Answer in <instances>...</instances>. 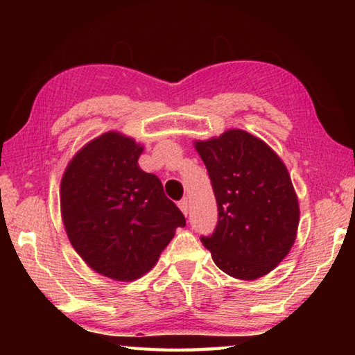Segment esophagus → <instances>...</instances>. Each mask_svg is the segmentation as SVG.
Returning <instances> with one entry per match:
<instances>
[{
	"label": "esophagus",
	"mask_w": 355,
	"mask_h": 355,
	"mask_svg": "<svg viewBox=\"0 0 355 355\" xmlns=\"http://www.w3.org/2000/svg\"><path fill=\"white\" fill-rule=\"evenodd\" d=\"M178 208L182 209V213H183L184 216H188V213H189V203H188V200H186V199L180 200V202H178Z\"/></svg>",
	"instance_id": "1"
}]
</instances>
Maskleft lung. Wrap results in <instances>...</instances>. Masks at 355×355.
I'll return each instance as SVG.
<instances>
[{"label": "left lung", "instance_id": "obj_1", "mask_svg": "<svg viewBox=\"0 0 355 355\" xmlns=\"http://www.w3.org/2000/svg\"><path fill=\"white\" fill-rule=\"evenodd\" d=\"M218 202V225L202 244L216 266L241 280L266 275L291 250L299 202L280 156L260 137L227 130L196 141Z\"/></svg>", "mask_w": 355, "mask_h": 355}]
</instances>
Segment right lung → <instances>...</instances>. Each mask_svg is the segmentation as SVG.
Here are the masks:
<instances>
[{
	"mask_svg": "<svg viewBox=\"0 0 355 355\" xmlns=\"http://www.w3.org/2000/svg\"><path fill=\"white\" fill-rule=\"evenodd\" d=\"M142 152L133 137L107 131L78 150L61 180L70 244L92 271L117 282L147 274L186 225L159 178L137 164Z\"/></svg>",
	"mask_w": 355,
	"mask_h": 355,
	"instance_id": "right-lung-1",
	"label": "right lung"
}]
</instances>
